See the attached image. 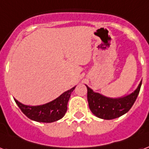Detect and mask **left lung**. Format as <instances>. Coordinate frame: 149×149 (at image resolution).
Wrapping results in <instances>:
<instances>
[{
  "label": "left lung",
  "instance_id": "left-lung-1",
  "mask_svg": "<svg viewBox=\"0 0 149 149\" xmlns=\"http://www.w3.org/2000/svg\"><path fill=\"white\" fill-rule=\"evenodd\" d=\"M141 82L142 80L132 94L120 98L105 97L98 93L94 92L87 86V101L90 109L97 117L104 120H112L120 117L131 109L138 97Z\"/></svg>",
  "mask_w": 149,
  "mask_h": 149
}]
</instances>
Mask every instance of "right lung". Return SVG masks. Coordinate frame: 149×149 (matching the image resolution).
I'll return each mask as SVG.
<instances>
[{"label":"right lung","mask_w":149,"mask_h":149,"mask_svg":"<svg viewBox=\"0 0 149 149\" xmlns=\"http://www.w3.org/2000/svg\"><path fill=\"white\" fill-rule=\"evenodd\" d=\"M75 87L64 92L54 101L37 106L25 105L15 99L19 109L30 120L41 123H52L62 119L67 111V104Z\"/></svg>","instance_id":"obj_1"}]
</instances>
